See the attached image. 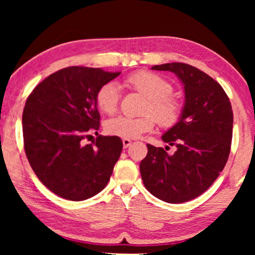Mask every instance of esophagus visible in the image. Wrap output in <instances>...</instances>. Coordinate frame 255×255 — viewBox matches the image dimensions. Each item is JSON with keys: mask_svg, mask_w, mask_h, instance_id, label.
Masks as SVG:
<instances>
[{"mask_svg": "<svg viewBox=\"0 0 255 255\" xmlns=\"http://www.w3.org/2000/svg\"><path fill=\"white\" fill-rule=\"evenodd\" d=\"M131 144V140L130 139H123V145H124V148H127L129 145Z\"/></svg>", "mask_w": 255, "mask_h": 255, "instance_id": "obj_1", "label": "esophagus"}]
</instances>
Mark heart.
<instances>
[{
    "label": "heart",
    "mask_w": 255,
    "mask_h": 255,
    "mask_svg": "<svg viewBox=\"0 0 255 255\" xmlns=\"http://www.w3.org/2000/svg\"><path fill=\"white\" fill-rule=\"evenodd\" d=\"M125 85L146 98L147 102L145 103L144 112L147 115L138 118L118 116L108 120L106 131L109 135L125 139H135L152 130L155 120L163 128H172L182 118V102L171 94L172 85L170 82L156 73L146 70L133 72L126 77ZM119 98L118 86L112 82H108L98 90L96 102L102 112L112 115L118 109Z\"/></svg>",
    "instance_id": "obj_1"
}]
</instances>
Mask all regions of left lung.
I'll return each mask as SVG.
<instances>
[{
    "label": "left lung",
    "instance_id": "1",
    "mask_svg": "<svg viewBox=\"0 0 255 255\" xmlns=\"http://www.w3.org/2000/svg\"><path fill=\"white\" fill-rule=\"evenodd\" d=\"M174 73L184 85V107L178 125L162 136L174 154L147 144L139 169L145 188L169 204L195 199L225 167L231 152L233 110L227 94L213 77L184 63L152 67ZM169 147V146H166Z\"/></svg>",
    "mask_w": 255,
    "mask_h": 255
}]
</instances>
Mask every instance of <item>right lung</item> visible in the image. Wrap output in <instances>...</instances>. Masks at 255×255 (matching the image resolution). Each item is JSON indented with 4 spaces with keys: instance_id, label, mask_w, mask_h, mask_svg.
Instances as JSON below:
<instances>
[{
    "instance_id": "1",
    "label": "right lung",
    "mask_w": 255,
    "mask_h": 255,
    "mask_svg": "<svg viewBox=\"0 0 255 255\" xmlns=\"http://www.w3.org/2000/svg\"><path fill=\"white\" fill-rule=\"evenodd\" d=\"M120 72L71 66L53 73L30 93L22 115L24 152L44 185L67 200L96 196L110 180L123 150L117 136L84 139L99 130L96 96Z\"/></svg>"
}]
</instances>
